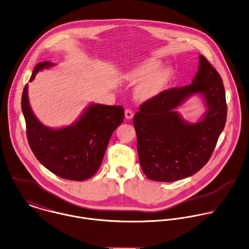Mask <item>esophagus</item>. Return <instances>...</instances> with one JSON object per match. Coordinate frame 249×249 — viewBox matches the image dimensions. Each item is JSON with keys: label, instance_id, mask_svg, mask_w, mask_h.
Masks as SVG:
<instances>
[{"label": "esophagus", "instance_id": "obj_1", "mask_svg": "<svg viewBox=\"0 0 249 249\" xmlns=\"http://www.w3.org/2000/svg\"><path fill=\"white\" fill-rule=\"evenodd\" d=\"M133 116H134V112H133L131 109H126V110H125V117H126L128 120L132 119Z\"/></svg>", "mask_w": 249, "mask_h": 249}]
</instances>
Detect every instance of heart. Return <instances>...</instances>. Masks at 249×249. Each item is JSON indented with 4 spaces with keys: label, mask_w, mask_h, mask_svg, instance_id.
<instances>
[{
    "label": "heart",
    "mask_w": 249,
    "mask_h": 249,
    "mask_svg": "<svg viewBox=\"0 0 249 249\" xmlns=\"http://www.w3.org/2000/svg\"><path fill=\"white\" fill-rule=\"evenodd\" d=\"M162 62L157 59H146L130 70L124 77L131 83L141 82L136 89V97L140 101H150L157 98L168 86L173 76L171 68L162 67Z\"/></svg>",
    "instance_id": "b5f03b06"
}]
</instances>
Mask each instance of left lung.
I'll return each mask as SVG.
<instances>
[{
	"label": "left lung",
	"instance_id": "1",
	"mask_svg": "<svg viewBox=\"0 0 249 249\" xmlns=\"http://www.w3.org/2000/svg\"><path fill=\"white\" fill-rule=\"evenodd\" d=\"M191 84L163 91L144 102L134 116L141 167L154 181L172 182L199 172L210 160L227 117L223 81L203 56ZM194 94L207 107L198 123L186 122L176 108Z\"/></svg>",
	"mask_w": 249,
	"mask_h": 249
}]
</instances>
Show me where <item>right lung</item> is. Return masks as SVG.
<instances>
[{"instance_id": "add662e5", "label": "right lung", "mask_w": 249, "mask_h": 249, "mask_svg": "<svg viewBox=\"0 0 249 249\" xmlns=\"http://www.w3.org/2000/svg\"><path fill=\"white\" fill-rule=\"evenodd\" d=\"M53 66L48 61L38 63L29 81L38 71ZM21 108L29 145L36 159L56 176L75 181L86 180L96 174L112 133L124 120L122 107L92 103L72 124L49 128L38 121L31 108L28 84L23 90Z\"/></svg>"}]
</instances>
